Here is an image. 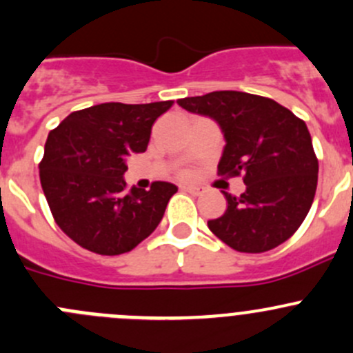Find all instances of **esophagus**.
<instances>
[{
	"label": "esophagus",
	"mask_w": 353,
	"mask_h": 353,
	"mask_svg": "<svg viewBox=\"0 0 353 353\" xmlns=\"http://www.w3.org/2000/svg\"><path fill=\"white\" fill-rule=\"evenodd\" d=\"M181 190L193 194V196H199V194H203V188H198V186H181Z\"/></svg>",
	"instance_id": "esophagus-1"
}]
</instances>
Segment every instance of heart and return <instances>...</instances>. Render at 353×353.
I'll list each match as a JSON object with an SVG mask.
<instances>
[{"mask_svg": "<svg viewBox=\"0 0 353 353\" xmlns=\"http://www.w3.org/2000/svg\"><path fill=\"white\" fill-rule=\"evenodd\" d=\"M184 176H188V172H186V174H184Z\"/></svg>", "mask_w": 353, "mask_h": 353, "instance_id": "b5f03b06", "label": "heart"}]
</instances>
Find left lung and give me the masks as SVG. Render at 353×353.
<instances>
[{
	"instance_id": "8db88e82",
	"label": "left lung",
	"mask_w": 353,
	"mask_h": 353,
	"mask_svg": "<svg viewBox=\"0 0 353 353\" xmlns=\"http://www.w3.org/2000/svg\"><path fill=\"white\" fill-rule=\"evenodd\" d=\"M190 112L220 124L225 148L219 176H241L245 191L225 194L227 210L208 229L239 252H265L290 239L318 186V157L301 117L273 99L236 90L179 99Z\"/></svg>"
}]
</instances>
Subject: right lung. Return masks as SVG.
<instances>
[{"mask_svg": "<svg viewBox=\"0 0 353 353\" xmlns=\"http://www.w3.org/2000/svg\"><path fill=\"white\" fill-rule=\"evenodd\" d=\"M172 104L105 102L74 110L49 133L41 186L59 229L78 245L123 254L157 229L177 188L155 181L148 191H128L123 176L128 157L147 150L155 119Z\"/></svg>", "mask_w": 353, "mask_h": 353, "instance_id": "right-lung-1", "label": "right lung"}]
</instances>
